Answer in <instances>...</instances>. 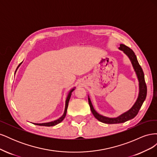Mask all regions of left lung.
<instances>
[{
  "instance_id": "obj_1",
  "label": "left lung",
  "mask_w": 157,
  "mask_h": 157,
  "mask_svg": "<svg viewBox=\"0 0 157 157\" xmlns=\"http://www.w3.org/2000/svg\"><path fill=\"white\" fill-rule=\"evenodd\" d=\"M118 49L123 51V52L128 57V58L130 59L131 61L133 68L134 69V71L139 81V94L136 102L129 110L115 118H109L99 114L94 109L92 101L90 100V98L89 96H88L89 105L94 117L99 121L105 123V124H118V123L124 122L134 118L137 115V113H138L147 96V86L145 82L144 73L143 70H142V68L138 63V61L137 59V57L135 55V53L129 47L126 46L124 44H120V47L118 48Z\"/></svg>"
}]
</instances>
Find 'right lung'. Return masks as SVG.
Masks as SVG:
<instances>
[{
	"label": "right lung",
	"instance_id": "right-lung-1",
	"mask_svg": "<svg viewBox=\"0 0 157 157\" xmlns=\"http://www.w3.org/2000/svg\"><path fill=\"white\" fill-rule=\"evenodd\" d=\"M23 63V61L21 63H20V64H19V65L17 66V67L15 71V74L16 73V71L17 70V69L19 68V67L21 65V64ZM76 88L74 87L72 89H71L70 91L68 92V94H67V98H66V100H65V110H64V113L63 114V115L61 116V117H59L58 119H57L56 121H51V122H44V123H33V124H34L35 125H39V126H55L56 124H59V123H60L61 121H62L65 116H66V113H67V107H68V104H69V99H70V98L71 96V94H72V92L74 91L75 89Z\"/></svg>",
	"mask_w": 157,
	"mask_h": 157
}]
</instances>
